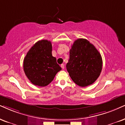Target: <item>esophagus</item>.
Wrapping results in <instances>:
<instances>
[{"label":"esophagus","instance_id":"obj_1","mask_svg":"<svg viewBox=\"0 0 125 125\" xmlns=\"http://www.w3.org/2000/svg\"><path fill=\"white\" fill-rule=\"evenodd\" d=\"M61 67H62V69H64V64H62L61 65Z\"/></svg>","mask_w":125,"mask_h":125}]
</instances>
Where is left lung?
I'll return each mask as SVG.
<instances>
[{
  "label": "left lung",
  "instance_id": "1",
  "mask_svg": "<svg viewBox=\"0 0 125 125\" xmlns=\"http://www.w3.org/2000/svg\"><path fill=\"white\" fill-rule=\"evenodd\" d=\"M102 66L100 53L89 41L78 39L74 42L66 69L77 85L85 87L92 84L100 75Z\"/></svg>",
  "mask_w": 125,
  "mask_h": 125
}]
</instances>
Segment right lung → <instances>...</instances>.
<instances>
[{
    "mask_svg": "<svg viewBox=\"0 0 125 125\" xmlns=\"http://www.w3.org/2000/svg\"><path fill=\"white\" fill-rule=\"evenodd\" d=\"M62 68L52 55V44L47 40H40L31 47L23 60L25 75L33 84L45 86L51 83Z\"/></svg>",
    "mask_w": 125,
    "mask_h": 125,
    "instance_id": "right-lung-1",
    "label": "right lung"
}]
</instances>
